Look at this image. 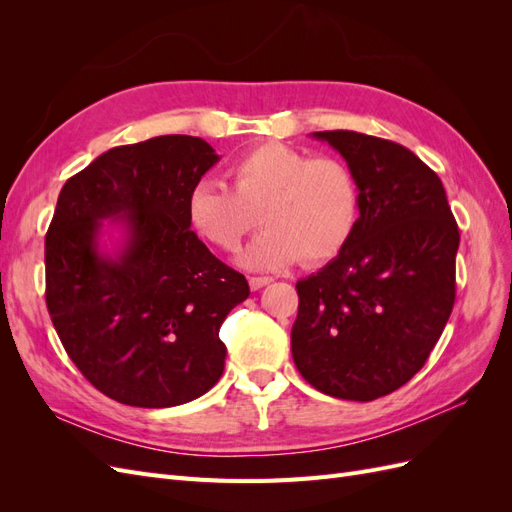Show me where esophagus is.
<instances>
[{"mask_svg": "<svg viewBox=\"0 0 512 512\" xmlns=\"http://www.w3.org/2000/svg\"><path fill=\"white\" fill-rule=\"evenodd\" d=\"M267 284H271V277H250V288L252 290H260V288H265Z\"/></svg>", "mask_w": 512, "mask_h": 512, "instance_id": "34e87169", "label": "esophagus"}]
</instances>
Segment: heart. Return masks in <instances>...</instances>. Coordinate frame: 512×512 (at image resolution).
I'll list each match as a JSON object with an SVG mask.
<instances>
[{
    "mask_svg": "<svg viewBox=\"0 0 512 512\" xmlns=\"http://www.w3.org/2000/svg\"><path fill=\"white\" fill-rule=\"evenodd\" d=\"M235 190L200 179L185 198L188 224L205 243L235 252L258 218L267 228L239 265L275 271L299 258L322 265L344 250L361 215V185L339 158H312L282 143L245 151L230 166Z\"/></svg>",
    "mask_w": 512,
    "mask_h": 512,
    "instance_id": "obj_1",
    "label": "heart"
}]
</instances>
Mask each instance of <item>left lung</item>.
I'll list each match as a JSON object with an SVG mask.
<instances>
[{"mask_svg":"<svg viewBox=\"0 0 512 512\" xmlns=\"http://www.w3.org/2000/svg\"><path fill=\"white\" fill-rule=\"evenodd\" d=\"M314 138L354 170L361 215L344 250L297 282L292 359L320 393L374 401L425 365L446 327L459 228L440 177L404 145L350 130Z\"/></svg>","mask_w":512,"mask_h":512,"instance_id":"8db88e82","label":"left lung"}]
</instances>
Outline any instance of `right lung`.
I'll list each match as a JSON object with an SVG mask.
<instances>
[{"label": "right lung", "mask_w": 512, "mask_h": 512, "mask_svg": "<svg viewBox=\"0 0 512 512\" xmlns=\"http://www.w3.org/2000/svg\"><path fill=\"white\" fill-rule=\"evenodd\" d=\"M218 160L198 136H156L108 149L59 192L46 307L72 363L119 404L181 406L222 376L220 327L250 286L185 215L192 185ZM104 219L124 232L115 255L99 247Z\"/></svg>", "instance_id": "add662e5"}]
</instances>
